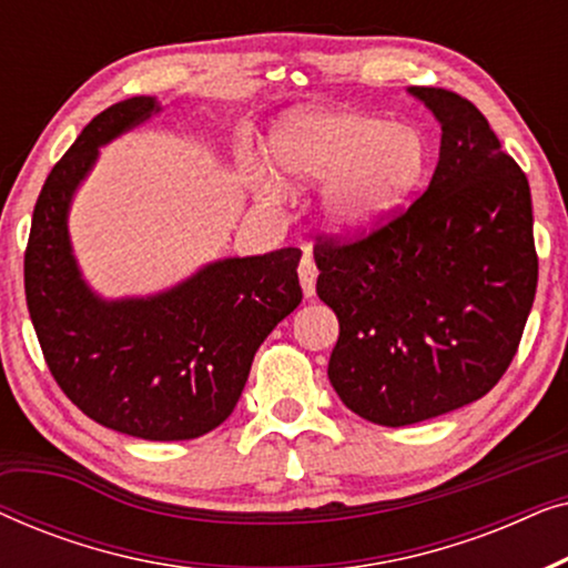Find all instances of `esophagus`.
Returning <instances> with one entry per match:
<instances>
[{
	"label": "esophagus",
	"mask_w": 568,
	"mask_h": 568,
	"mask_svg": "<svg viewBox=\"0 0 568 568\" xmlns=\"http://www.w3.org/2000/svg\"><path fill=\"white\" fill-rule=\"evenodd\" d=\"M297 274H300V284H302V292H305V297H307V300H310V297H315V278H317V266H315L313 255H310V253L302 255V261H300V268H297Z\"/></svg>",
	"instance_id": "obj_1"
}]
</instances>
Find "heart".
Listing matches in <instances>:
<instances>
[{
  "label": "heart",
  "mask_w": 568,
  "mask_h": 568,
  "mask_svg": "<svg viewBox=\"0 0 568 568\" xmlns=\"http://www.w3.org/2000/svg\"><path fill=\"white\" fill-rule=\"evenodd\" d=\"M268 152L286 189L325 185V222L346 240L390 220L418 189L429 160L418 129L348 108L294 115L274 131ZM255 178L263 191H282L271 170L258 168Z\"/></svg>",
  "instance_id": "1"
}]
</instances>
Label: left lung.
<instances>
[{
	"mask_svg": "<svg viewBox=\"0 0 568 568\" xmlns=\"http://www.w3.org/2000/svg\"><path fill=\"white\" fill-rule=\"evenodd\" d=\"M408 92L442 126L429 189L367 237L315 245L317 297L341 328L328 379L379 426L484 398L515 359L538 286L523 170L470 100Z\"/></svg>",
	"mask_w": 568,
	"mask_h": 568,
	"instance_id": "8db88e82",
	"label": "left lung"
}]
</instances>
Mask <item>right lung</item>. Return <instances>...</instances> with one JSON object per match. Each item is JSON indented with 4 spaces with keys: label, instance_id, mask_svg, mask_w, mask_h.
Wrapping results in <instances>:
<instances>
[{
    "label": "right lung",
    "instance_id": "1",
    "mask_svg": "<svg viewBox=\"0 0 568 568\" xmlns=\"http://www.w3.org/2000/svg\"><path fill=\"white\" fill-rule=\"evenodd\" d=\"M160 111L146 95L105 108L53 165L30 224L26 300L53 379L84 416L129 437L178 442L235 410L258 346L302 302V253L206 263L150 297L92 292L69 240V206L100 146Z\"/></svg>",
    "mask_w": 568,
    "mask_h": 568
}]
</instances>
